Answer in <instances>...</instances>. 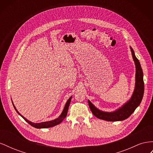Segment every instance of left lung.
Instances as JSON below:
<instances>
[{
	"label": "left lung",
	"mask_w": 153,
	"mask_h": 153,
	"mask_svg": "<svg viewBox=\"0 0 153 153\" xmlns=\"http://www.w3.org/2000/svg\"><path fill=\"white\" fill-rule=\"evenodd\" d=\"M133 59L135 61L136 66V76H135V88L131 99L129 101L124 105L121 108L113 112H102L90 102L88 100V103L89 105V108L92 113L96 117L99 119L105 120L108 121H123V120L128 118L133 114L134 111L140 104L143 96V91H144V83L143 79V71L140 66V64L138 59L135 55L134 51L131 48Z\"/></svg>",
	"instance_id": "left-lung-1"
}]
</instances>
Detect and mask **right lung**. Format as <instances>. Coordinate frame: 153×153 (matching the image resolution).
<instances>
[{
	"mask_svg": "<svg viewBox=\"0 0 153 153\" xmlns=\"http://www.w3.org/2000/svg\"><path fill=\"white\" fill-rule=\"evenodd\" d=\"M71 97H70L69 99L68 100L65 106H64L62 114H61V115H60V116L57 119L53 120V121H51L44 122V123H32V122L28 121V120H27L26 118H25L24 116H22V115L18 112V110L15 108V105H13H13L14 108H15V109L16 110V111L17 112V113L19 114L20 115H21V116L24 119L25 121H26L29 124H30L32 126H33V127L36 128H50V127H53L54 126H56V125L61 123L63 121V120L66 118L67 114H68V108H69V104H70V102H71Z\"/></svg>",
	"mask_w": 153,
	"mask_h": 153,
	"instance_id": "1",
	"label": "right lung"
}]
</instances>
